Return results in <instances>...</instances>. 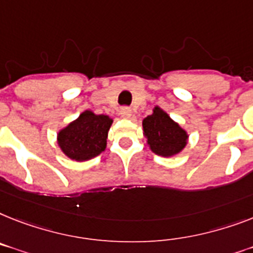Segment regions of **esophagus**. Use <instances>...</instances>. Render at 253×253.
<instances>
[{
  "instance_id": "34e87169",
  "label": "esophagus",
  "mask_w": 253,
  "mask_h": 253,
  "mask_svg": "<svg viewBox=\"0 0 253 253\" xmlns=\"http://www.w3.org/2000/svg\"><path fill=\"white\" fill-rule=\"evenodd\" d=\"M120 115H122V118L129 119L131 116V110L129 107H123L120 110Z\"/></svg>"
}]
</instances>
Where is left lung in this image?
Wrapping results in <instances>:
<instances>
[{
  "instance_id": "left-lung-1",
  "label": "left lung",
  "mask_w": 253,
  "mask_h": 253,
  "mask_svg": "<svg viewBox=\"0 0 253 253\" xmlns=\"http://www.w3.org/2000/svg\"><path fill=\"white\" fill-rule=\"evenodd\" d=\"M143 134L154 154L164 158L177 155L187 143L186 130L169 118V115L156 106L151 115L142 122Z\"/></svg>"
}]
</instances>
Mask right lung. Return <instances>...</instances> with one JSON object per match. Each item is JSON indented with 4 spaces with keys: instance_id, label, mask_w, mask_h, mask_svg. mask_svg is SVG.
<instances>
[{
    "instance_id": "obj_1",
    "label": "right lung",
    "mask_w": 253,
    "mask_h": 253,
    "mask_svg": "<svg viewBox=\"0 0 253 253\" xmlns=\"http://www.w3.org/2000/svg\"><path fill=\"white\" fill-rule=\"evenodd\" d=\"M112 119L93 111L83 114L58 133V145L66 156L76 162H85L98 156L107 145Z\"/></svg>"
}]
</instances>
